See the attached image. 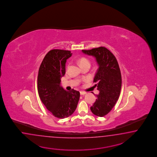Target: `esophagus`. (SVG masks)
<instances>
[{
    "label": "esophagus",
    "mask_w": 157,
    "mask_h": 157,
    "mask_svg": "<svg viewBox=\"0 0 157 157\" xmlns=\"http://www.w3.org/2000/svg\"><path fill=\"white\" fill-rule=\"evenodd\" d=\"M80 94H81V95H85V94H86V92L81 91H80Z\"/></svg>",
    "instance_id": "obj_1"
}]
</instances>
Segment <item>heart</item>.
<instances>
[{"label": "heart", "mask_w": 157, "mask_h": 157, "mask_svg": "<svg viewBox=\"0 0 157 157\" xmlns=\"http://www.w3.org/2000/svg\"><path fill=\"white\" fill-rule=\"evenodd\" d=\"M79 64H80V66H83L85 64H90V61L86 57H82L79 60Z\"/></svg>", "instance_id": "heart-1"}]
</instances>
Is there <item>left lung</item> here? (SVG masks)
<instances>
[{
  "mask_svg": "<svg viewBox=\"0 0 157 157\" xmlns=\"http://www.w3.org/2000/svg\"><path fill=\"white\" fill-rule=\"evenodd\" d=\"M86 55L96 59L98 68L93 82L100 91L91 111L94 114L103 117L114 107L118 100L121 87V75L119 64L114 55L107 48L100 47L90 50H82Z\"/></svg>",
  "mask_w": 157,
  "mask_h": 157,
  "instance_id": "8db88e82",
  "label": "left lung"
}]
</instances>
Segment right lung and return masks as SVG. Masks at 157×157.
<instances>
[{
  "mask_svg": "<svg viewBox=\"0 0 157 157\" xmlns=\"http://www.w3.org/2000/svg\"><path fill=\"white\" fill-rule=\"evenodd\" d=\"M71 51L52 49L44 58L37 78L38 94L43 104L59 119L71 116L76 109L80 97L78 91L65 90L60 86L61 78L66 73L67 59Z\"/></svg>",
  "mask_w": 157,
  "mask_h": 157,
  "instance_id": "right-lung-1",
  "label": "right lung"
}]
</instances>
